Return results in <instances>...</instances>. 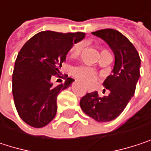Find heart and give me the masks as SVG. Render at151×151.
Here are the masks:
<instances>
[{"mask_svg":"<svg viewBox=\"0 0 151 151\" xmlns=\"http://www.w3.org/2000/svg\"><path fill=\"white\" fill-rule=\"evenodd\" d=\"M82 49V45L81 44H77L75 45H73V47L71 50V56L73 58H76L79 55L80 51ZM107 51L106 50H102L101 53ZM73 75L75 76L78 79H79L82 82H85L86 84H91L93 82H94L97 78V74L96 73L86 66H78L75 67L73 71Z\"/></svg>","mask_w":151,"mask_h":151,"instance_id":"heart-1","label":"heart"}]
</instances>
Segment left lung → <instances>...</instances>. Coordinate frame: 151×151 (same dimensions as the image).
I'll use <instances>...</instances> for the list:
<instances>
[{
    "label": "left lung",
    "mask_w": 151,
    "mask_h": 151,
    "mask_svg": "<svg viewBox=\"0 0 151 151\" xmlns=\"http://www.w3.org/2000/svg\"><path fill=\"white\" fill-rule=\"evenodd\" d=\"M104 40L114 54L112 74L103 82L109 91L107 96L100 97L98 92L86 93L80 100L83 112L98 122H110L117 118L133 97L140 77L141 59L132 43L121 32L104 29L92 32Z\"/></svg>",
    "instance_id": "obj_1"
}]
</instances>
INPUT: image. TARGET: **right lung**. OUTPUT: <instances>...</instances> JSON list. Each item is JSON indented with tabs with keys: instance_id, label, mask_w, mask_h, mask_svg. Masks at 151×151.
I'll return each instance as SVG.
<instances>
[{
	"instance_id": "right-lung-1",
	"label": "right lung",
	"mask_w": 151,
	"mask_h": 151,
	"mask_svg": "<svg viewBox=\"0 0 151 151\" xmlns=\"http://www.w3.org/2000/svg\"><path fill=\"white\" fill-rule=\"evenodd\" d=\"M85 36L83 32L41 31L19 51L12 75V93L17 113L28 125L43 128L54 119L58 95L74 79L68 78L55 86L51 78L61 73L68 51Z\"/></svg>"
}]
</instances>
